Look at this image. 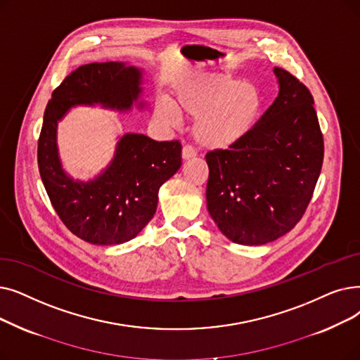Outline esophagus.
<instances>
[{
    "instance_id": "esophagus-1",
    "label": "esophagus",
    "mask_w": 360,
    "mask_h": 360,
    "mask_svg": "<svg viewBox=\"0 0 360 360\" xmlns=\"http://www.w3.org/2000/svg\"><path fill=\"white\" fill-rule=\"evenodd\" d=\"M195 155H197V151L193 146H184V148H182V159L184 160H190V159L195 158Z\"/></svg>"
}]
</instances>
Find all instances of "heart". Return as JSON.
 I'll return each mask as SVG.
<instances>
[{
    "mask_svg": "<svg viewBox=\"0 0 360 360\" xmlns=\"http://www.w3.org/2000/svg\"><path fill=\"white\" fill-rule=\"evenodd\" d=\"M176 110L194 120L195 141L210 150L238 144L253 131L260 117L263 96L257 85L228 75L207 73L185 84L175 92ZM175 108L166 100L155 104V116L174 127Z\"/></svg>",
    "mask_w": 360,
    "mask_h": 360,
    "instance_id": "b5f03b06",
    "label": "heart"
}]
</instances>
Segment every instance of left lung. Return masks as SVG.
<instances>
[{
    "mask_svg": "<svg viewBox=\"0 0 360 360\" xmlns=\"http://www.w3.org/2000/svg\"><path fill=\"white\" fill-rule=\"evenodd\" d=\"M279 94L243 141L206 154L207 209L231 241L262 245L303 217L323 162V136L309 88L275 68Z\"/></svg>",
    "mask_w": 360,
    "mask_h": 360,
    "instance_id": "8db88e82",
    "label": "left lung"
}]
</instances>
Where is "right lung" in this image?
<instances>
[{
	"label": "right lung",
	"instance_id": "1",
	"mask_svg": "<svg viewBox=\"0 0 360 360\" xmlns=\"http://www.w3.org/2000/svg\"><path fill=\"white\" fill-rule=\"evenodd\" d=\"M141 72L117 61L77 68L53 92L38 139V167L45 191L66 228L91 244L112 245L135 238L158 209L160 186L181 167L182 146L143 134L120 138L112 165L91 182L70 179L60 166L57 120L75 104L101 103L129 110L141 88Z\"/></svg>",
	"mask_w": 360,
	"mask_h": 360
}]
</instances>
